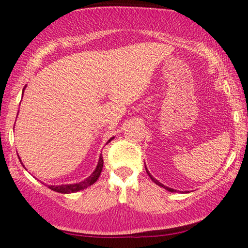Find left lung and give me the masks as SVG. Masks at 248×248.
<instances>
[{
  "label": "left lung",
  "instance_id": "1",
  "mask_svg": "<svg viewBox=\"0 0 248 248\" xmlns=\"http://www.w3.org/2000/svg\"><path fill=\"white\" fill-rule=\"evenodd\" d=\"M146 170H147V173H148V175H149V177H150V178H152V181L154 182V183H155V184H157V186H162V187H164V189H166V190H168V191H170V192H175V191H176V190H173V189H171V187H169V186H163V184H162V183H160V182H158V181H157V179H156V178H154V177H153V176H152V175H150V172H149V171H148V169H147V168H146Z\"/></svg>",
  "mask_w": 248,
  "mask_h": 248
}]
</instances>
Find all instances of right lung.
<instances>
[{
  "mask_svg": "<svg viewBox=\"0 0 248 248\" xmlns=\"http://www.w3.org/2000/svg\"><path fill=\"white\" fill-rule=\"evenodd\" d=\"M24 88H23V92H24ZM113 139H114V138H110L109 140H108V142L112 141ZM108 142H107V143H108ZM19 161H21V160H19ZM21 163H22V161H21ZM102 167H104V160H102V155H100V157H99L98 166H96L95 170L92 172V175L88 176L86 179H84V181H82V182H79V183H76V184H62V186H49V187H50L51 190H53V191L61 192V193L78 192V191H80V190L86 189L87 186H92V184H94L95 182L98 181L99 176H100V173H101Z\"/></svg>",
  "mask_w": 248,
  "mask_h": 248,
  "instance_id": "1",
  "label": "right lung"
}]
</instances>
